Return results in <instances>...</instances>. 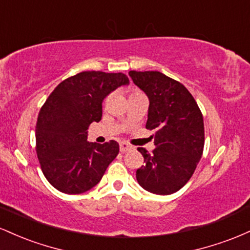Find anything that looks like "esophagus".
<instances>
[{
  "label": "esophagus",
  "mask_w": 250,
  "mask_h": 250,
  "mask_svg": "<svg viewBox=\"0 0 250 250\" xmlns=\"http://www.w3.org/2000/svg\"><path fill=\"white\" fill-rule=\"evenodd\" d=\"M130 149H131V147L128 145V143H125V142L120 143V151H121V153H125V151L130 150Z\"/></svg>",
  "instance_id": "1"
}]
</instances>
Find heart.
Listing matches in <instances>:
<instances>
[{"mask_svg": "<svg viewBox=\"0 0 250 250\" xmlns=\"http://www.w3.org/2000/svg\"><path fill=\"white\" fill-rule=\"evenodd\" d=\"M133 94H135V93H133Z\"/></svg>", "mask_w": 250, "mask_h": 250, "instance_id": "b5f03b06", "label": "heart"}]
</instances>
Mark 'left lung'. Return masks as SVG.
I'll return each instance as SVG.
<instances>
[{
	"mask_svg": "<svg viewBox=\"0 0 250 250\" xmlns=\"http://www.w3.org/2000/svg\"><path fill=\"white\" fill-rule=\"evenodd\" d=\"M149 100L146 128L155 130L156 148H137L145 165L136 170L139 185L149 193L170 195L193 176L205 146L199 105L188 89L160 71H129Z\"/></svg>",
	"mask_w": 250,
	"mask_h": 250,
	"instance_id": "8db88e82",
	"label": "left lung"
}]
</instances>
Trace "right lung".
Returning <instances> with one entry per match:
<instances>
[{"mask_svg":"<svg viewBox=\"0 0 250 250\" xmlns=\"http://www.w3.org/2000/svg\"><path fill=\"white\" fill-rule=\"evenodd\" d=\"M122 73L82 71L60 83L40 110L35 136L43 175L57 190L81 194L95 187L119 154L116 141L88 142V128L102 117V102L128 85Z\"/></svg>","mask_w":250,"mask_h":250,"instance_id":"add662e5","label":"right lung"}]
</instances>
